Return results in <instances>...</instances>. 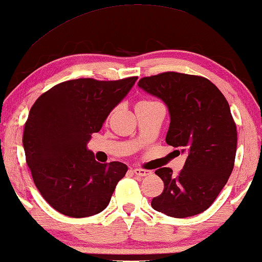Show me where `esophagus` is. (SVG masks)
I'll return each instance as SVG.
<instances>
[{"label": "esophagus", "instance_id": "34e87169", "mask_svg": "<svg viewBox=\"0 0 262 262\" xmlns=\"http://www.w3.org/2000/svg\"><path fill=\"white\" fill-rule=\"evenodd\" d=\"M132 172H134L135 175H136V176H138V177H144V176H149V175H151V171H150V170L138 169V168H136V169L132 170Z\"/></svg>", "mask_w": 262, "mask_h": 262}]
</instances>
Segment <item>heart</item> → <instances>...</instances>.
Returning <instances> with one entry per match:
<instances>
[{"instance_id": "heart-1", "label": "heart", "mask_w": 262, "mask_h": 262, "mask_svg": "<svg viewBox=\"0 0 262 262\" xmlns=\"http://www.w3.org/2000/svg\"><path fill=\"white\" fill-rule=\"evenodd\" d=\"M151 103H154V101H140L139 104H151Z\"/></svg>"}]
</instances>
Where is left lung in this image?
<instances>
[{"label": "left lung", "instance_id": "1", "mask_svg": "<svg viewBox=\"0 0 262 262\" xmlns=\"http://www.w3.org/2000/svg\"><path fill=\"white\" fill-rule=\"evenodd\" d=\"M138 86L168 106L165 142L187 155L177 176L170 168L155 171L164 182V190L151 206L177 219L202 213L234 168L237 134L228 101L213 82L199 75L165 72L142 78Z\"/></svg>", "mask_w": 262, "mask_h": 262}]
</instances>
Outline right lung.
<instances>
[{
  "mask_svg": "<svg viewBox=\"0 0 262 262\" xmlns=\"http://www.w3.org/2000/svg\"><path fill=\"white\" fill-rule=\"evenodd\" d=\"M136 80L63 81L41 94L30 108L22 138L26 161L37 190L59 213L87 217L107 207L127 165L97 162L87 143Z\"/></svg>",
  "mask_w": 262,
  "mask_h": 262,
  "instance_id": "1",
  "label": "right lung"
}]
</instances>
